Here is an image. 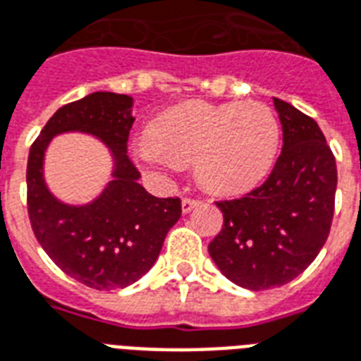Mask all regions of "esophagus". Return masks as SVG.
<instances>
[{
    "mask_svg": "<svg viewBox=\"0 0 361 361\" xmlns=\"http://www.w3.org/2000/svg\"><path fill=\"white\" fill-rule=\"evenodd\" d=\"M200 204L202 202L195 200V198H183V200H181V211H183V213H190V211L200 206Z\"/></svg>",
    "mask_w": 361,
    "mask_h": 361,
    "instance_id": "obj_1",
    "label": "esophagus"
}]
</instances>
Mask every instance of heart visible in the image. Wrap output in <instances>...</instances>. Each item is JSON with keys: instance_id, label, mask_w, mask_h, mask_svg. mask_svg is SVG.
<instances>
[{"instance_id": "obj_1", "label": "heart", "mask_w": 361, "mask_h": 361, "mask_svg": "<svg viewBox=\"0 0 361 361\" xmlns=\"http://www.w3.org/2000/svg\"><path fill=\"white\" fill-rule=\"evenodd\" d=\"M280 142V126L259 102H192L166 113L152 135L135 142L137 159L157 172L195 163L213 192H241L265 178Z\"/></svg>"}]
</instances>
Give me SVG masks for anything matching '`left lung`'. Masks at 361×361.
<instances>
[{"label": "left lung", "mask_w": 361, "mask_h": 361, "mask_svg": "<svg viewBox=\"0 0 361 361\" xmlns=\"http://www.w3.org/2000/svg\"><path fill=\"white\" fill-rule=\"evenodd\" d=\"M282 154L265 183L235 200L216 202L224 224L209 256L228 280L250 291L302 274L326 243L338 169L317 122L274 98Z\"/></svg>", "instance_id": "obj_1"}]
</instances>
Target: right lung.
<instances>
[{
    "mask_svg": "<svg viewBox=\"0 0 361 361\" xmlns=\"http://www.w3.org/2000/svg\"><path fill=\"white\" fill-rule=\"evenodd\" d=\"M133 98L92 92L63 105L44 126L27 159V213L37 241L68 276L98 291L131 286L150 271L181 216L180 198H157L128 157ZM94 134L114 155V180L85 207L57 201L43 181V154L55 134Z\"/></svg>",
    "mask_w": 361,
    "mask_h": 361,
    "instance_id": "1",
    "label": "right lung"
}]
</instances>
